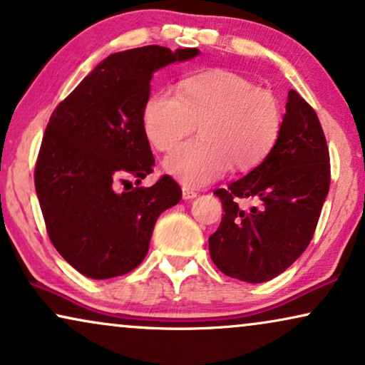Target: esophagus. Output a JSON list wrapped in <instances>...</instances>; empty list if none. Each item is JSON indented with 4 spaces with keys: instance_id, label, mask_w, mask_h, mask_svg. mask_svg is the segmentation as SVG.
<instances>
[{
    "instance_id": "34e87169",
    "label": "esophagus",
    "mask_w": 365,
    "mask_h": 365,
    "mask_svg": "<svg viewBox=\"0 0 365 365\" xmlns=\"http://www.w3.org/2000/svg\"><path fill=\"white\" fill-rule=\"evenodd\" d=\"M194 197H197L196 191H192V189L189 187H182V200L189 201V200H194Z\"/></svg>"
}]
</instances>
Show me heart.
<instances>
[{"instance_id": "obj_1", "label": "heart", "mask_w": 365, "mask_h": 365, "mask_svg": "<svg viewBox=\"0 0 365 365\" xmlns=\"http://www.w3.org/2000/svg\"><path fill=\"white\" fill-rule=\"evenodd\" d=\"M164 173L187 187L220 179L233 164L248 171L272 153L282 129V108L269 90L228 70H211L184 78L176 97L154 93L144 106L142 125L154 149L169 150Z\"/></svg>"}]
</instances>
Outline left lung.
Instances as JSON below:
<instances>
[{"label":"left lung","instance_id":"8db88e82","mask_svg":"<svg viewBox=\"0 0 365 365\" xmlns=\"http://www.w3.org/2000/svg\"><path fill=\"white\" fill-rule=\"evenodd\" d=\"M330 158L314 108L288 92L280 135L262 164L215 194L223 220L210 236V255L225 275L263 283L285 272L305 252L330 186ZM236 197H255L243 212Z\"/></svg>","mask_w":365,"mask_h":365}]
</instances>
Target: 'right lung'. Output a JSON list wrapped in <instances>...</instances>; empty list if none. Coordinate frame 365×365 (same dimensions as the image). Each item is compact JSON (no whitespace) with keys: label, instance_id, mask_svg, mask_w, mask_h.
Instances as JSON below:
<instances>
[{"label":"right lung","instance_id":"1","mask_svg":"<svg viewBox=\"0 0 365 365\" xmlns=\"http://www.w3.org/2000/svg\"><path fill=\"white\" fill-rule=\"evenodd\" d=\"M197 55V48L158 45L117 51L51 113L35 189L51 243L82 275L106 280L139 267L160 212L181 201L169 176L124 192L117 184H139L153 173L142 113L154 72Z\"/></svg>","mask_w":365,"mask_h":365}]
</instances>
